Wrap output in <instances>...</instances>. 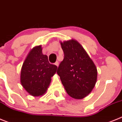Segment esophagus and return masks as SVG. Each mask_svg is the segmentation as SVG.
Returning <instances> with one entry per match:
<instances>
[{
    "instance_id": "obj_1",
    "label": "esophagus",
    "mask_w": 122,
    "mask_h": 122,
    "mask_svg": "<svg viewBox=\"0 0 122 122\" xmlns=\"http://www.w3.org/2000/svg\"><path fill=\"white\" fill-rule=\"evenodd\" d=\"M55 65L57 67H58V66H59V62H58V61H56V62L55 63Z\"/></svg>"
}]
</instances>
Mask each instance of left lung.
Masks as SVG:
<instances>
[{
  "instance_id": "left-lung-1",
  "label": "left lung",
  "mask_w": 122,
  "mask_h": 122,
  "mask_svg": "<svg viewBox=\"0 0 122 122\" xmlns=\"http://www.w3.org/2000/svg\"><path fill=\"white\" fill-rule=\"evenodd\" d=\"M64 58L57 73L68 95L82 99L91 93L97 80V69L83 46L77 41L60 42Z\"/></svg>"
}]
</instances>
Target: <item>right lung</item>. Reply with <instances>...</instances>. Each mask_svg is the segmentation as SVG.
<instances>
[{
	"label": "right lung",
	"mask_w": 122,
	"mask_h": 122,
	"mask_svg": "<svg viewBox=\"0 0 122 122\" xmlns=\"http://www.w3.org/2000/svg\"><path fill=\"white\" fill-rule=\"evenodd\" d=\"M41 46L33 48L21 68L20 83L27 92L34 97L46 92L57 66L49 63L47 56L42 53Z\"/></svg>",
	"instance_id": "1"
}]
</instances>
